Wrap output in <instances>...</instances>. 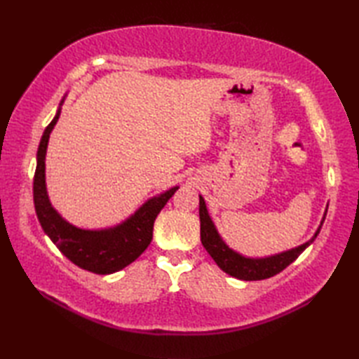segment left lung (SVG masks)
Returning a JSON list of instances; mask_svg holds the SVG:
<instances>
[{"label":"left lung","mask_w":359,"mask_h":359,"mask_svg":"<svg viewBox=\"0 0 359 359\" xmlns=\"http://www.w3.org/2000/svg\"><path fill=\"white\" fill-rule=\"evenodd\" d=\"M327 216V208L324 211V216L321 219L318 230L311 236V239L304 242L302 245H297L294 248H290L287 251H282L278 255L265 256V257H250L239 253V251L233 250L228 243L224 241L222 236L219 234L217 228L212 222V219L208 212L207 203L202 196H199V217H201V241L208 255L215 259V262L222 269L226 274L233 278H238L242 280H261L271 278L274 274L280 273L287 266L294 262L297 256H299L304 250L313 243L316 236L321 231V226L324 224V219Z\"/></svg>","instance_id":"obj_1"}]
</instances>
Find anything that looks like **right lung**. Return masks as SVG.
<instances>
[{
    "label": "right lung",
    "mask_w": 359,
    "mask_h": 359,
    "mask_svg": "<svg viewBox=\"0 0 359 359\" xmlns=\"http://www.w3.org/2000/svg\"><path fill=\"white\" fill-rule=\"evenodd\" d=\"M65 98L66 95L60 102L55 117L44 129L40 144H38L34 177L36 217L40 220L43 231L71 262L83 270L97 274H111L123 270L148 248L152 239L154 220L179 187L175 185L154 197H149L131 216L114 226L88 230V228H80L67 222L52 207L48 187H46V152H48L52 129L55 128L62 114Z\"/></svg>",
    "instance_id": "add662e5"
}]
</instances>
